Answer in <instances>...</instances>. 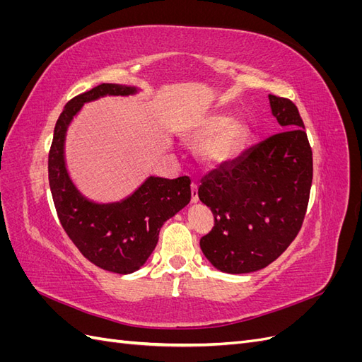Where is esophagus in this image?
<instances>
[{
	"instance_id": "34e87169",
	"label": "esophagus",
	"mask_w": 362,
	"mask_h": 362,
	"mask_svg": "<svg viewBox=\"0 0 362 362\" xmlns=\"http://www.w3.org/2000/svg\"><path fill=\"white\" fill-rule=\"evenodd\" d=\"M199 201V196H198V184H196L194 181L192 182V202L196 204Z\"/></svg>"
}]
</instances>
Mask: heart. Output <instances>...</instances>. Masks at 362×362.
<instances>
[{"instance_id":"b5f03b06","label":"heart","mask_w":362,"mask_h":362,"mask_svg":"<svg viewBox=\"0 0 362 362\" xmlns=\"http://www.w3.org/2000/svg\"><path fill=\"white\" fill-rule=\"evenodd\" d=\"M192 145H199V156L205 164H217L231 160L243 145L246 128L238 120L225 116H206L199 119L185 134Z\"/></svg>"}]
</instances>
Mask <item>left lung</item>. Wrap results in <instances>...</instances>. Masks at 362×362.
I'll return each mask as SVG.
<instances>
[{"label": "left lung", "mask_w": 362, "mask_h": 362, "mask_svg": "<svg viewBox=\"0 0 362 362\" xmlns=\"http://www.w3.org/2000/svg\"><path fill=\"white\" fill-rule=\"evenodd\" d=\"M281 129L206 175L199 199L214 226L201 238L206 259L225 273L264 269L299 234L313 182V151L298 107L269 95Z\"/></svg>", "instance_id": "obj_1"}]
</instances>
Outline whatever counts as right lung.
Segmentation results:
<instances>
[{
    "instance_id": "right-lung-1",
    "label": "right lung",
    "mask_w": 362,
    "mask_h": 362,
    "mask_svg": "<svg viewBox=\"0 0 362 362\" xmlns=\"http://www.w3.org/2000/svg\"><path fill=\"white\" fill-rule=\"evenodd\" d=\"M131 86L103 83L64 105L54 128L48 178L59 221L84 258L104 270L128 275L145 264L158 242L163 223L190 202V178L149 177L127 199L96 204L75 187L64 163V139L84 103L136 93Z\"/></svg>"
}]
</instances>
